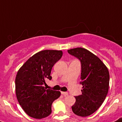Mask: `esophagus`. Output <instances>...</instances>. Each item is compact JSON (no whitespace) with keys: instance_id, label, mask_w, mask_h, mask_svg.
Listing matches in <instances>:
<instances>
[{"instance_id":"34e87169","label":"esophagus","mask_w":122,"mask_h":122,"mask_svg":"<svg viewBox=\"0 0 122 122\" xmlns=\"http://www.w3.org/2000/svg\"><path fill=\"white\" fill-rule=\"evenodd\" d=\"M61 94L64 95V96H66V95H68V93L66 92H61Z\"/></svg>"}]
</instances>
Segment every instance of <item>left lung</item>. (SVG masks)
Listing matches in <instances>:
<instances>
[{
  "label": "left lung",
  "mask_w": 122,
  "mask_h": 122,
  "mask_svg": "<svg viewBox=\"0 0 122 122\" xmlns=\"http://www.w3.org/2000/svg\"><path fill=\"white\" fill-rule=\"evenodd\" d=\"M67 51L81 64L82 94L75 97L72 111L80 117H87L96 111L106 98L109 90V71L102 60L87 49L77 47Z\"/></svg>",
  "instance_id": "8db88e82"
}]
</instances>
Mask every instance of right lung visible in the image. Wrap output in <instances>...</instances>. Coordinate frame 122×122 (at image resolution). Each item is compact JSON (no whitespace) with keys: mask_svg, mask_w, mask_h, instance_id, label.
<instances>
[{"mask_svg":"<svg viewBox=\"0 0 122 122\" xmlns=\"http://www.w3.org/2000/svg\"><path fill=\"white\" fill-rule=\"evenodd\" d=\"M62 56L61 50H42L19 69L15 80L16 97L30 117L41 119L49 116L53 102L61 95L60 91L46 89L43 85L46 79L51 80V69Z\"/></svg>","mask_w":122,"mask_h":122,"instance_id":"add662e5","label":"right lung"}]
</instances>
